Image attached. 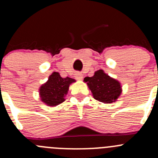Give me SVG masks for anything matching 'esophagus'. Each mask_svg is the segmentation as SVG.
I'll return each mask as SVG.
<instances>
[{"instance_id": "1", "label": "esophagus", "mask_w": 158, "mask_h": 158, "mask_svg": "<svg viewBox=\"0 0 158 158\" xmlns=\"http://www.w3.org/2000/svg\"><path fill=\"white\" fill-rule=\"evenodd\" d=\"M75 77H76V79H78V80H82V79H83V75H82V73H76V76H75Z\"/></svg>"}]
</instances>
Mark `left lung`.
I'll return each instance as SVG.
<instances>
[{
  "label": "left lung",
  "instance_id": "1",
  "mask_svg": "<svg viewBox=\"0 0 158 158\" xmlns=\"http://www.w3.org/2000/svg\"><path fill=\"white\" fill-rule=\"evenodd\" d=\"M84 82L92 92L93 98L105 104L116 102L122 92L120 82L102 69L97 70L92 77H85Z\"/></svg>",
  "mask_w": 158,
  "mask_h": 158
}]
</instances>
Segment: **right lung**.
<instances>
[{
    "label": "right lung",
    "instance_id": "1",
    "mask_svg": "<svg viewBox=\"0 0 158 158\" xmlns=\"http://www.w3.org/2000/svg\"><path fill=\"white\" fill-rule=\"evenodd\" d=\"M76 82L74 79L62 78L60 73L53 72L49 76L48 80L39 89L40 100L49 107H55L65 101L69 85Z\"/></svg>",
    "mask_w": 158,
    "mask_h": 158
}]
</instances>
